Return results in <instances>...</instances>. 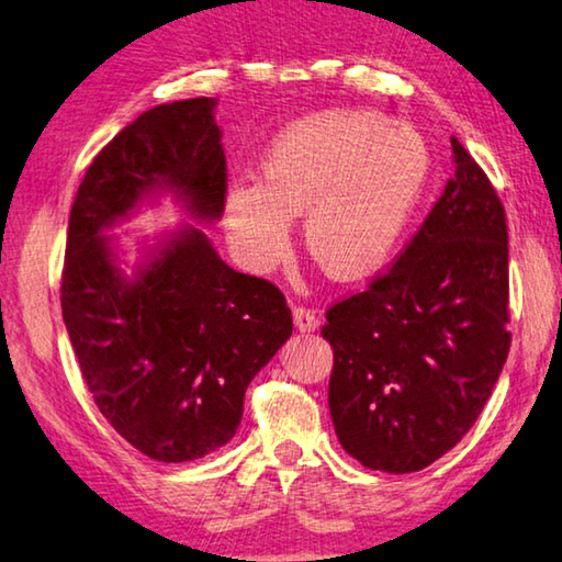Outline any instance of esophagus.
Listing matches in <instances>:
<instances>
[{
  "label": "esophagus",
  "mask_w": 562,
  "mask_h": 562,
  "mask_svg": "<svg viewBox=\"0 0 562 562\" xmlns=\"http://www.w3.org/2000/svg\"><path fill=\"white\" fill-rule=\"evenodd\" d=\"M293 324H296L301 334H311V330H316L321 326V318L314 308L293 306Z\"/></svg>",
  "instance_id": "1"
}]
</instances>
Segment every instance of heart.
Returning <instances> with one entry per match:
<instances>
[{"label": "heart", "mask_w": 562, "mask_h": 562, "mask_svg": "<svg viewBox=\"0 0 562 562\" xmlns=\"http://www.w3.org/2000/svg\"><path fill=\"white\" fill-rule=\"evenodd\" d=\"M428 142L416 128L366 109H330L276 136L259 183L226 191L234 251L271 271L289 251L291 216L306 209L303 241L321 269L363 279L389 259L430 177Z\"/></svg>", "instance_id": "obj_1"}]
</instances>
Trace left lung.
I'll list each match as a JSON object with an SVG mask.
<instances>
[{"mask_svg": "<svg viewBox=\"0 0 562 562\" xmlns=\"http://www.w3.org/2000/svg\"><path fill=\"white\" fill-rule=\"evenodd\" d=\"M456 173L385 273L326 311L328 408L346 453L413 473L461 440L503 371L508 226L491 179L463 144Z\"/></svg>", "mask_w": 562, "mask_h": 562, "instance_id": "left-lung-1", "label": "left lung"}]
</instances>
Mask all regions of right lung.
I'll list each match as a JSON object with an SVG mask.
<instances>
[{
    "instance_id": "add662e5",
    "label": "right lung",
    "mask_w": 562,
    "mask_h": 562,
    "mask_svg": "<svg viewBox=\"0 0 562 562\" xmlns=\"http://www.w3.org/2000/svg\"><path fill=\"white\" fill-rule=\"evenodd\" d=\"M214 106L199 97L136 116L89 164L69 214L61 316L81 375L116 434L161 463L234 438L248 383L293 330L283 293L226 266L201 228L181 226L134 276L104 236L159 191L199 221L224 214Z\"/></svg>"
}]
</instances>
